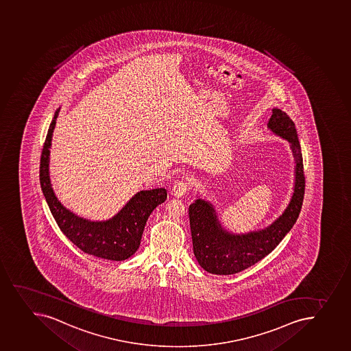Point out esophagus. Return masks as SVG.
Segmentation results:
<instances>
[{"instance_id":"1","label":"esophagus","mask_w":351,"mask_h":351,"mask_svg":"<svg viewBox=\"0 0 351 351\" xmlns=\"http://www.w3.org/2000/svg\"><path fill=\"white\" fill-rule=\"evenodd\" d=\"M190 190V184L187 180H176L171 186V195L176 197H182L185 195L187 191Z\"/></svg>"}]
</instances>
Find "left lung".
<instances>
[{
	"instance_id": "left-lung-1",
	"label": "left lung",
	"mask_w": 351,
	"mask_h": 351,
	"mask_svg": "<svg viewBox=\"0 0 351 351\" xmlns=\"http://www.w3.org/2000/svg\"><path fill=\"white\" fill-rule=\"evenodd\" d=\"M268 130L290 143L294 158L293 193L285 210L271 225L249 233L225 230L217 211L209 201L197 197L189 208L194 256L204 271L211 274H237L271 254L290 232L300 214L304 195L302 154L293 121L274 108Z\"/></svg>"
}]
</instances>
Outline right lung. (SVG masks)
<instances>
[{"label":"right lung","mask_w":351,"mask_h":351,"mask_svg":"<svg viewBox=\"0 0 351 351\" xmlns=\"http://www.w3.org/2000/svg\"><path fill=\"white\" fill-rule=\"evenodd\" d=\"M59 112L60 108L54 112L40 156V187L47 206L61 232L85 254L108 261H125L140 247L147 218L167 199V190L160 187L137 192L107 221H90L64 207L54 194L49 171L51 142Z\"/></svg>","instance_id":"right-lung-1"}]
</instances>
